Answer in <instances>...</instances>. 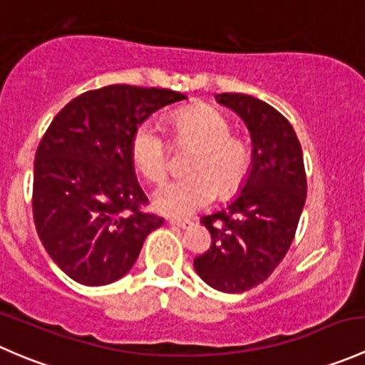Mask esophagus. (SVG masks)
I'll return each mask as SVG.
<instances>
[{
    "label": "esophagus",
    "mask_w": 365,
    "mask_h": 365,
    "mask_svg": "<svg viewBox=\"0 0 365 365\" xmlns=\"http://www.w3.org/2000/svg\"><path fill=\"white\" fill-rule=\"evenodd\" d=\"M168 222L171 224V226L180 227V230H187V227L190 226V220H182V219H168Z\"/></svg>",
    "instance_id": "esophagus-1"
}]
</instances>
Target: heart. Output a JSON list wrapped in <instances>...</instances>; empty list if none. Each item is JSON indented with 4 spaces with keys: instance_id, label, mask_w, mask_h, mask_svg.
Here are the masks:
<instances>
[{
    "instance_id": "obj_1",
    "label": "heart",
    "mask_w": 365,
    "mask_h": 365,
    "mask_svg": "<svg viewBox=\"0 0 365 365\" xmlns=\"http://www.w3.org/2000/svg\"><path fill=\"white\" fill-rule=\"evenodd\" d=\"M173 127L176 143L196 145L187 162L190 175L162 183L153 194V206L165 215L187 217L208 205L217 190L227 194L237 189L251 165V150L244 139L230 134V121L210 106L183 109L175 116ZM130 157L145 180L160 182L164 178L169 143L157 121L146 120L135 127Z\"/></svg>"
}]
</instances>
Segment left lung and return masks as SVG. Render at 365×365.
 <instances>
[{
    "label": "left lung",
    "instance_id": "left-lung-1",
    "mask_svg": "<svg viewBox=\"0 0 365 365\" xmlns=\"http://www.w3.org/2000/svg\"><path fill=\"white\" fill-rule=\"evenodd\" d=\"M251 132L247 178L226 208L201 222L212 245L194 259L197 275L224 293L261 284L288 252L307 196L304 155L292 123L267 102L242 93L215 95Z\"/></svg>",
    "mask_w": 365,
    "mask_h": 365
}]
</instances>
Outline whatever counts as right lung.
<instances>
[{
    "label": "right lung",
    "instance_id": "obj_1",
    "mask_svg": "<svg viewBox=\"0 0 365 365\" xmlns=\"http://www.w3.org/2000/svg\"><path fill=\"white\" fill-rule=\"evenodd\" d=\"M187 98L164 88L111 84L70 101L40 141L33 219L54 263L84 286L123 277L164 220L148 203L130 157L132 132L164 106Z\"/></svg>",
    "mask_w": 365,
    "mask_h": 365
}]
</instances>
